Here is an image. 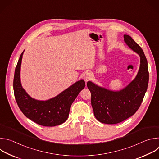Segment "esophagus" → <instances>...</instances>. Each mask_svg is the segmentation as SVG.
Returning a JSON list of instances; mask_svg holds the SVG:
<instances>
[{"label": "esophagus", "instance_id": "1", "mask_svg": "<svg viewBox=\"0 0 159 159\" xmlns=\"http://www.w3.org/2000/svg\"><path fill=\"white\" fill-rule=\"evenodd\" d=\"M83 77H84V80L85 82H88L89 80L91 79L92 75H91V74L89 73V72H86L85 74H84Z\"/></svg>", "mask_w": 159, "mask_h": 159}]
</instances>
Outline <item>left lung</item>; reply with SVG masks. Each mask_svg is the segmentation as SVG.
<instances>
[{"instance_id":"1","label":"left lung","mask_w":159,"mask_h":159,"mask_svg":"<svg viewBox=\"0 0 159 159\" xmlns=\"http://www.w3.org/2000/svg\"><path fill=\"white\" fill-rule=\"evenodd\" d=\"M124 40L140 57V69L134 79L120 91L99 87L91 81L87 84L91 93L94 115L99 121L105 124L119 123L133 115L140 107L148 87L149 74L143 51L129 35L125 34Z\"/></svg>"}]
</instances>
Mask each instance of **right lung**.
Returning a JSON list of instances; mask_svg holds the SVG:
<instances>
[{
  "instance_id": "right-lung-1",
  "label": "right lung",
  "mask_w": 159,
  "mask_h": 159,
  "mask_svg": "<svg viewBox=\"0 0 159 159\" xmlns=\"http://www.w3.org/2000/svg\"><path fill=\"white\" fill-rule=\"evenodd\" d=\"M23 53L16 67L13 82L14 96L19 109L28 118L41 126H55L63 123L69 117L72 104L85 87L84 80L75 82L50 99L36 100L26 93L20 84V70Z\"/></svg>"
}]
</instances>
